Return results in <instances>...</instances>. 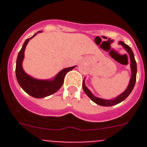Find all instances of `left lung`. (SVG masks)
Here are the masks:
<instances>
[{
  "label": "left lung",
  "mask_w": 147,
  "mask_h": 147,
  "mask_svg": "<svg viewBox=\"0 0 147 147\" xmlns=\"http://www.w3.org/2000/svg\"><path fill=\"white\" fill-rule=\"evenodd\" d=\"M119 45H121L127 50V53H129L130 57V61H131V63H130V67H131V77L130 78L129 83V85L127 87V88L126 89L125 91L123 93L120 94L119 96H117L115 98L112 99V100H104V99L99 98V97H95L92 93L91 92L90 90L87 88L85 86V84H84V80L82 82V88L84 92H85V94L92 100L93 102H95L96 104L99 105H101V106L104 107H110L113 106V105H117V104L120 103L122 101H124L129 95L130 93L132 91L133 88L134 87V84H135L136 82V78H137V63H136L135 58H134V53H133L132 50L131 49V47L129 45H126L124 42L122 41H119Z\"/></svg>",
  "instance_id": "left-lung-1"
}]
</instances>
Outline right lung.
Returning <instances> with one entry per match:
<instances>
[{"label": "right lung", "mask_w": 147, "mask_h": 147, "mask_svg": "<svg viewBox=\"0 0 147 147\" xmlns=\"http://www.w3.org/2000/svg\"><path fill=\"white\" fill-rule=\"evenodd\" d=\"M41 32L42 31H38L33 36L28 38L25 41L21 50L18 55L16 60V74L18 82L26 93L35 98H43L56 92L63 84L64 78L67 72L75 67V66H73L62 69L53 80L35 79L25 72L22 66V63L24 58L25 49L30 40L35 37L37 33Z\"/></svg>", "instance_id": "obj_1"}]
</instances>
